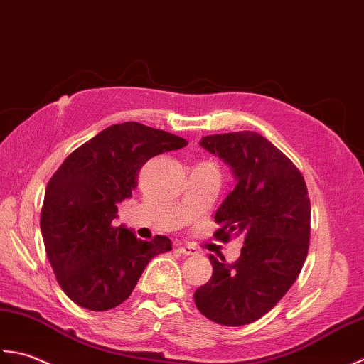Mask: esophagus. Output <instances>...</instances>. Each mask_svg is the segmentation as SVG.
<instances>
[{"mask_svg": "<svg viewBox=\"0 0 364 364\" xmlns=\"http://www.w3.org/2000/svg\"><path fill=\"white\" fill-rule=\"evenodd\" d=\"M176 251L179 255H183V256H190V255H195L196 251L193 247H188V245H179V247L176 248Z\"/></svg>", "mask_w": 364, "mask_h": 364, "instance_id": "obj_1", "label": "esophagus"}]
</instances>
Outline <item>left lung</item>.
<instances>
[{"instance_id": "left-lung-1", "label": "left lung", "mask_w": 364, "mask_h": 364, "mask_svg": "<svg viewBox=\"0 0 364 364\" xmlns=\"http://www.w3.org/2000/svg\"><path fill=\"white\" fill-rule=\"evenodd\" d=\"M201 146L232 168L237 185L215 213L223 243L240 235L234 264L209 256L212 278L195 292L201 313L226 327L261 318L283 299L301 272L309 248L306 182L292 160L256 132L207 135Z\"/></svg>"}]
</instances>
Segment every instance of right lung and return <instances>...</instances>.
<instances>
[{"mask_svg":"<svg viewBox=\"0 0 364 364\" xmlns=\"http://www.w3.org/2000/svg\"><path fill=\"white\" fill-rule=\"evenodd\" d=\"M183 146L187 141L165 130L116 124L81 144L51 176L41 229L51 269L73 303L91 311L116 308L151 259L171 250L168 237L139 240L113 220L117 204L136 188L144 163Z\"/></svg>","mask_w":364,"mask_h":364,"instance_id":"right-lung-1","label":"right lung"}]
</instances>
